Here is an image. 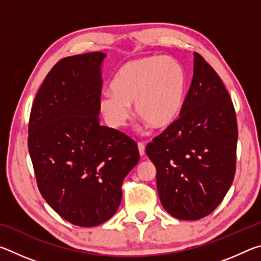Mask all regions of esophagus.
<instances>
[{
  "label": "esophagus",
  "mask_w": 261,
  "mask_h": 261,
  "mask_svg": "<svg viewBox=\"0 0 261 261\" xmlns=\"http://www.w3.org/2000/svg\"><path fill=\"white\" fill-rule=\"evenodd\" d=\"M138 151H139L140 156L145 155V145L143 143H138Z\"/></svg>",
  "instance_id": "1"
}]
</instances>
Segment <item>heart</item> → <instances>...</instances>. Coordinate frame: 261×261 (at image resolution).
Returning <instances> with one entry per match:
<instances>
[{"mask_svg":"<svg viewBox=\"0 0 261 261\" xmlns=\"http://www.w3.org/2000/svg\"><path fill=\"white\" fill-rule=\"evenodd\" d=\"M112 91L100 95L98 106L110 127L121 129L136 114L155 129L174 124L182 112L187 74L178 61L169 56H146L126 62L112 82Z\"/></svg>","mask_w":261,"mask_h":261,"instance_id":"b5f03b06","label":"heart"}]
</instances>
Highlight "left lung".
<instances>
[{
    "label": "left lung",
    "mask_w": 261,
    "mask_h": 261,
    "mask_svg": "<svg viewBox=\"0 0 261 261\" xmlns=\"http://www.w3.org/2000/svg\"><path fill=\"white\" fill-rule=\"evenodd\" d=\"M193 57L179 117L146 146L163 208L180 220L211 214L236 170L238 131L230 95L214 69L198 53Z\"/></svg>",
    "instance_id": "1"
}]
</instances>
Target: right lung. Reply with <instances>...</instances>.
<instances>
[{
  "instance_id": "add662e5",
  "label": "right lung",
  "mask_w": 261,
  "mask_h": 261,
  "mask_svg": "<svg viewBox=\"0 0 261 261\" xmlns=\"http://www.w3.org/2000/svg\"><path fill=\"white\" fill-rule=\"evenodd\" d=\"M101 51L68 56L53 67L35 96L29 152L41 196L79 227L116 213L121 185L139 161L136 141L100 125Z\"/></svg>"
}]
</instances>
